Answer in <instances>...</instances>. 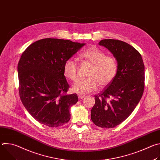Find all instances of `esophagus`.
<instances>
[{
    "instance_id": "obj_1",
    "label": "esophagus",
    "mask_w": 160,
    "mask_h": 160,
    "mask_svg": "<svg viewBox=\"0 0 160 160\" xmlns=\"http://www.w3.org/2000/svg\"><path fill=\"white\" fill-rule=\"evenodd\" d=\"M78 98L79 99H83L85 98V95H83V94H78Z\"/></svg>"
}]
</instances>
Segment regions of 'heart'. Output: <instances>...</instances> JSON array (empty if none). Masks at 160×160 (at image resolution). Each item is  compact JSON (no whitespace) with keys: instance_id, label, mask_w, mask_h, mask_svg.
I'll return each instance as SVG.
<instances>
[{"instance_id":"1","label":"heart","mask_w":160,"mask_h":160,"mask_svg":"<svg viewBox=\"0 0 160 160\" xmlns=\"http://www.w3.org/2000/svg\"><path fill=\"white\" fill-rule=\"evenodd\" d=\"M82 58L92 64L88 72L87 78L78 80L73 85V92L84 94L95 91L99 84L101 87L108 85L115 78L118 65L116 59L112 56H106V53L96 47L84 51ZM64 76L72 81L78 78V64L73 58L68 59L63 66Z\"/></svg>"}]
</instances>
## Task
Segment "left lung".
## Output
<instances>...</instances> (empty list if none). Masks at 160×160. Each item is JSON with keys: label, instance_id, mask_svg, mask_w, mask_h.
<instances>
[{"label": "left lung", "instance_id": "left-lung-1", "mask_svg": "<svg viewBox=\"0 0 160 160\" xmlns=\"http://www.w3.org/2000/svg\"><path fill=\"white\" fill-rule=\"evenodd\" d=\"M99 45L113 54L118 70L114 80L94 96L91 120L99 127L111 128L126 120L140 101L144 89V64L141 54L125 42L104 39Z\"/></svg>", "mask_w": 160, "mask_h": 160}]
</instances>
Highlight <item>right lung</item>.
<instances>
[{
    "mask_svg": "<svg viewBox=\"0 0 160 160\" xmlns=\"http://www.w3.org/2000/svg\"><path fill=\"white\" fill-rule=\"evenodd\" d=\"M85 43L69 40L43 38L22 52L18 64L19 94L30 115L39 123L57 127L70 120V109L78 101L63 72L65 61Z\"/></svg>",
    "mask_w": 160,
    "mask_h": 160,
    "instance_id": "1",
    "label": "right lung"
}]
</instances>
